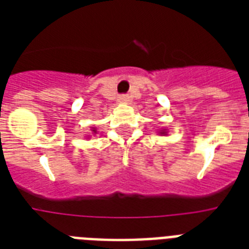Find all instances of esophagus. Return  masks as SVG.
<instances>
[{
    "label": "esophagus",
    "instance_id": "obj_1",
    "mask_svg": "<svg viewBox=\"0 0 249 249\" xmlns=\"http://www.w3.org/2000/svg\"><path fill=\"white\" fill-rule=\"evenodd\" d=\"M119 102H120V103H128L129 97L128 95H120V97H119Z\"/></svg>",
    "mask_w": 249,
    "mask_h": 249
}]
</instances>
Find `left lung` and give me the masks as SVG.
Segmentation results:
<instances>
[{
  "mask_svg": "<svg viewBox=\"0 0 249 249\" xmlns=\"http://www.w3.org/2000/svg\"><path fill=\"white\" fill-rule=\"evenodd\" d=\"M168 133H169V130H168L166 128H161L158 130V134H159V136H163V137L168 136Z\"/></svg>",
  "mask_w": 249,
  "mask_h": 249,
  "instance_id": "obj_1",
  "label": "left lung"
}]
</instances>
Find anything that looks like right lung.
Here are the masks:
<instances>
[{
    "mask_svg": "<svg viewBox=\"0 0 249 249\" xmlns=\"http://www.w3.org/2000/svg\"><path fill=\"white\" fill-rule=\"evenodd\" d=\"M91 134H97V129L91 128ZM90 137H91V136H89V138H90Z\"/></svg>",
    "mask_w": 249,
    "mask_h": 249,
    "instance_id": "1",
    "label": "right lung"
}]
</instances>
